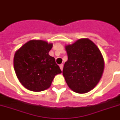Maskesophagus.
<instances>
[{
    "instance_id": "1",
    "label": "esophagus",
    "mask_w": 120,
    "mask_h": 120,
    "mask_svg": "<svg viewBox=\"0 0 120 120\" xmlns=\"http://www.w3.org/2000/svg\"><path fill=\"white\" fill-rule=\"evenodd\" d=\"M60 69H61V70H63V68H64V65L63 64H61V65H60Z\"/></svg>"
}]
</instances>
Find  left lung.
Wrapping results in <instances>:
<instances>
[{
    "label": "left lung",
    "instance_id": "obj_1",
    "mask_svg": "<svg viewBox=\"0 0 120 120\" xmlns=\"http://www.w3.org/2000/svg\"><path fill=\"white\" fill-rule=\"evenodd\" d=\"M68 60L63 75L70 88L85 93L98 83L104 69V60L97 45L88 38H81L65 46Z\"/></svg>",
    "mask_w": 120,
    "mask_h": 120
}]
</instances>
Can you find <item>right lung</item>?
I'll return each instance as SVG.
<instances>
[{"label":"right lung","instance_id":"obj_1","mask_svg":"<svg viewBox=\"0 0 120 120\" xmlns=\"http://www.w3.org/2000/svg\"><path fill=\"white\" fill-rule=\"evenodd\" d=\"M52 43L32 40L15 53L14 70L22 85L33 91L49 88L55 76L62 73L55 58L49 55Z\"/></svg>","mask_w":120,"mask_h":120}]
</instances>
